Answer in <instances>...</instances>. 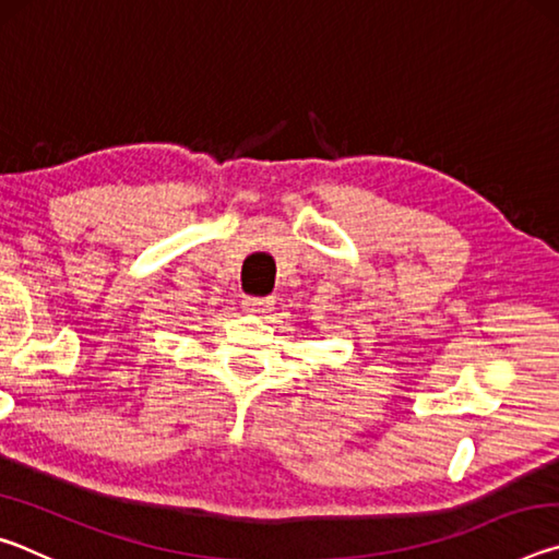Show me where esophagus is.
Here are the masks:
<instances>
[{
  "mask_svg": "<svg viewBox=\"0 0 559 559\" xmlns=\"http://www.w3.org/2000/svg\"><path fill=\"white\" fill-rule=\"evenodd\" d=\"M271 306H273V298H269V296H261V298L246 296L243 298V308L246 310H253V313H266Z\"/></svg>",
  "mask_w": 559,
  "mask_h": 559,
  "instance_id": "1",
  "label": "esophagus"
}]
</instances>
